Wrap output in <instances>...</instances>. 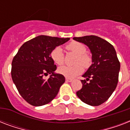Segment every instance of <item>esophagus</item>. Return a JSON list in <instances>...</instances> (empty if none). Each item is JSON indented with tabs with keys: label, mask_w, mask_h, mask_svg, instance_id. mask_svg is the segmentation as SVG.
Returning <instances> with one entry per match:
<instances>
[{
	"label": "esophagus",
	"mask_w": 130,
	"mask_h": 130,
	"mask_svg": "<svg viewBox=\"0 0 130 130\" xmlns=\"http://www.w3.org/2000/svg\"><path fill=\"white\" fill-rule=\"evenodd\" d=\"M65 80H66V82H72L73 79H71V78H67V77H66Z\"/></svg>",
	"instance_id": "esophagus-1"
}]
</instances>
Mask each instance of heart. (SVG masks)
<instances>
[{"label": "heart", "mask_w": 130, "mask_h": 130, "mask_svg": "<svg viewBox=\"0 0 130 130\" xmlns=\"http://www.w3.org/2000/svg\"><path fill=\"white\" fill-rule=\"evenodd\" d=\"M67 48L69 51L77 55V57L75 61V63L77 65L73 66L63 65L59 67L58 72L61 75H64L65 77L73 78L83 72L82 66L86 69L90 66L92 63V58L88 54L86 53V47L78 42H71L67 45ZM51 57L54 63L57 65H62L65 59V55L63 53V48L61 46L55 47L51 51Z\"/></svg>", "instance_id": "obj_1"}]
</instances>
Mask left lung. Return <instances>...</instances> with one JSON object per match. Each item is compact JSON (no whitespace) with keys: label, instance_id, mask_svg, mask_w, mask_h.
<instances>
[{"label":"left lung","instance_id":"8db88e82","mask_svg":"<svg viewBox=\"0 0 130 130\" xmlns=\"http://www.w3.org/2000/svg\"><path fill=\"white\" fill-rule=\"evenodd\" d=\"M89 47L92 63L82 76V88L76 94L82 102L99 106L107 101L117 87L120 63L112 44L96 36L74 37ZM89 81V83H87Z\"/></svg>","mask_w":130,"mask_h":130}]
</instances>
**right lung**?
Returning a JSON list of instances; mask_svg holds the SVG:
<instances>
[{
    "mask_svg": "<svg viewBox=\"0 0 130 130\" xmlns=\"http://www.w3.org/2000/svg\"><path fill=\"white\" fill-rule=\"evenodd\" d=\"M69 40L38 36L23 44L12 61L11 77L22 98L30 105L39 107L55 99L65 81V77L55 73L57 66L51 57L55 47ZM51 74L47 80L44 75Z\"/></svg>",
    "mask_w": 130,
    "mask_h": 130,
    "instance_id": "add662e5",
    "label": "right lung"
}]
</instances>
